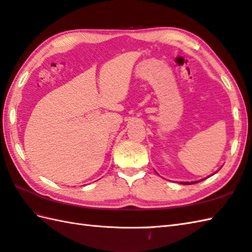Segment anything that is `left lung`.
Instances as JSON below:
<instances>
[{
    "label": "left lung",
    "mask_w": 252,
    "mask_h": 252,
    "mask_svg": "<svg viewBox=\"0 0 252 252\" xmlns=\"http://www.w3.org/2000/svg\"><path fill=\"white\" fill-rule=\"evenodd\" d=\"M202 181V180H201ZM200 182V181H199ZM194 183H197V182H182V184H185V185H187V184H194Z\"/></svg>",
    "instance_id": "1"
}]
</instances>
